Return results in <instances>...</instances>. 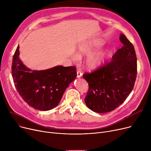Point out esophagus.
Here are the masks:
<instances>
[{
	"label": "esophagus",
	"instance_id": "esophagus-1",
	"mask_svg": "<svg viewBox=\"0 0 151 151\" xmlns=\"http://www.w3.org/2000/svg\"><path fill=\"white\" fill-rule=\"evenodd\" d=\"M82 75H83V73H81V71H80V70L77 71V78H81L82 76Z\"/></svg>",
	"mask_w": 151,
	"mask_h": 151
}]
</instances>
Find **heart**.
Wrapping results in <instances>:
<instances>
[{"instance_id": "b5f03b06", "label": "heart", "mask_w": 151, "mask_h": 151, "mask_svg": "<svg viewBox=\"0 0 151 151\" xmlns=\"http://www.w3.org/2000/svg\"><path fill=\"white\" fill-rule=\"evenodd\" d=\"M102 45L103 42L100 40H92L84 43L78 47L77 54H73L71 60L77 62L79 60V57L89 55L85 61L86 67L91 70L97 69L103 64L109 54V52L105 50L92 53Z\"/></svg>"}]
</instances>
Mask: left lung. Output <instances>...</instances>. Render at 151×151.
<instances>
[{
  "label": "left lung",
  "instance_id": "obj_1",
  "mask_svg": "<svg viewBox=\"0 0 151 151\" xmlns=\"http://www.w3.org/2000/svg\"><path fill=\"white\" fill-rule=\"evenodd\" d=\"M119 40L123 46L114 54L111 61L83 75L89 84L85 104L94 112L108 113L120 106L136 81L137 59L134 46L123 34Z\"/></svg>",
  "mask_w": 151,
  "mask_h": 151
}]
</instances>
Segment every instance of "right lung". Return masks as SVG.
I'll return each mask as SVG.
<instances>
[{"label": "right lung", "instance_id": "add662e5", "mask_svg": "<svg viewBox=\"0 0 151 151\" xmlns=\"http://www.w3.org/2000/svg\"><path fill=\"white\" fill-rule=\"evenodd\" d=\"M19 48L18 45L12 66L13 81L19 94L35 109L48 111L56 107L77 76L76 67L58 65L44 70H32L19 59Z\"/></svg>", "mask_w": 151, "mask_h": 151}]
</instances>
